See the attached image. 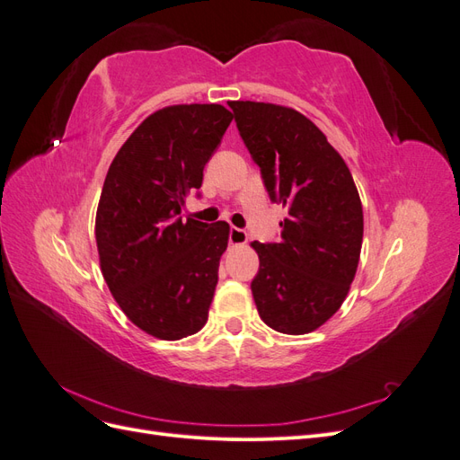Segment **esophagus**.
Returning <instances> with one entry per match:
<instances>
[{
	"mask_svg": "<svg viewBox=\"0 0 460 460\" xmlns=\"http://www.w3.org/2000/svg\"><path fill=\"white\" fill-rule=\"evenodd\" d=\"M228 240H230L232 245H243L247 242V232L242 230V228L232 226L230 234H228Z\"/></svg>",
	"mask_w": 460,
	"mask_h": 460,
	"instance_id": "obj_1",
	"label": "esophagus"
}]
</instances>
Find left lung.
<instances>
[{"label":"left lung","mask_w":460,"mask_h":460,"mask_svg":"<svg viewBox=\"0 0 460 460\" xmlns=\"http://www.w3.org/2000/svg\"><path fill=\"white\" fill-rule=\"evenodd\" d=\"M242 140L261 169L272 203L286 207L280 242L257 243L252 282L262 323L309 333L347 297L363 245V205L353 176L326 136L296 109L228 103Z\"/></svg>","instance_id":"obj_1"}]
</instances>
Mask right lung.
<instances>
[{
	"mask_svg": "<svg viewBox=\"0 0 460 460\" xmlns=\"http://www.w3.org/2000/svg\"><path fill=\"white\" fill-rule=\"evenodd\" d=\"M230 122L217 103L155 111L105 176L95 215L102 272L122 313L159 340H182L207 323L230 226L180 213Z\"/></svg>",
	"mask_w": 460,
	"mask_h": 460,
	"instance_id": "obj_1",
	"label": "right lung"
}]
</instances>
